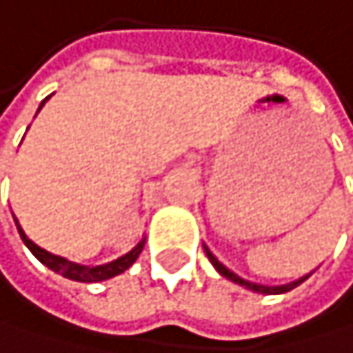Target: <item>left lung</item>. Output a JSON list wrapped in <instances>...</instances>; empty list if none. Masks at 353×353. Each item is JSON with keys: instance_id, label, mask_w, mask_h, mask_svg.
Segmentation results:
<instances>
[{"instance_id": "8db88e82", "label": "left lung", "mask_w": 353, "mask_h": 353, "mask_svg": "<svg viewBox=\"0 0 353 353\" xmlns=\"http://www.w3.org/2000/svg\"><path fill=\"white\" fill-rule=\"evenodd\" d=\"M203 250H205V255H208V259L212 261V265L216 268L219 270V274H223L225 279H229V281H234V283H238V285H242V287H246V290H250V292H257V294H285V292H292L294 287H298L300 283H304L307 281L311 274H307V276H302V279H298V281H292V283H287V285H276V287H268V285H257V283H250V281H246V279H242V276H238V274H234L229 270V268H225L214 255H212V250L203 244Z\"/></svg>"}]
</instances>
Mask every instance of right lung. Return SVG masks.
I'll use <instances>...</instances> for the list:
<instances>
[{
  "instance_id": "obj_1",
  "label": "right lung",
  "mask_w": 353,
  "mask_h": 353,
  "mask_svg": "<svg viewBox=\"0 0 353 353\" xmlns=\"http://www.w3.org/2000/svg\"><path fill=\"white\" fill-rule=\"evenodd\" d=\"M46 100H49V98H44V100H42V105L46 103ZM42 105L38 107V111L42 109ZM14 223H17V229H19L21 240H23L25 246L30 248L32 253L36 255V259H38L40 263H44L46 268H51L53 272H57V274H61V276H66V279H70V281H79V283H98V281H107V279H111V276L122 274L124 270H128V268L137 261L139 253H141V250H143V244H145V240H141L132 250H128L126 255L117 257L115 261L103 263V265H81V263L68 261L66 257L53 255V253H49V250L40 248L38 244H34L30 238L25 236V231L21 229V225H19L17 219H14Z\"/></svg>"
}]
</instances>
